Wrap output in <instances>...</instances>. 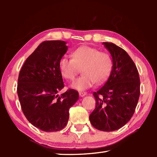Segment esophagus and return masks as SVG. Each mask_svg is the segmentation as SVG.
Masks as SVG:
<instances>
[{
	"label": "esophagus",
	"instance_id": "obj_1",
	"mask_svg": "<svg viewBox=\"0 0 157 157\" xmlns=\"http://www.w3.org/2000/svg\"><path fill=\"white\" fill-rule=\"evenodd\" d=\"M86 94H87V93H86V92H82L81 91V92L79 93V96H80V97H84Z\"/></svg>",
	"mask_w": 157,
	"mask_h": 157
}]
</instances>
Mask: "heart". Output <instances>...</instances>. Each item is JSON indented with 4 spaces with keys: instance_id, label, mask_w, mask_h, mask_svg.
Masks as SVG:
<instances>
[{
    "instance_id": "1",
    "label": "heart",
    "mask_w": 157,
    "mask_h": 157,
    "mask_svg": "<svg viewBox=\"0 0 157 157\" xmlns=\"http://www.w3.org/2000/svg\"><path fill=\"white\" fill-rule=\"evenodd\" d=\"M71 57L61 58L59 68L62 75L68 80H74L82 70V75L71 85L78 91L91 88L95 82L98 84L105 83L112 70L113 61L110 55L95 48L79 46L73 50Z\"/></svg>"
}]
</instances>
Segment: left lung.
<instances>
[{
    "mask_svg": "<svg viewBox=\"0 0 157 157\" xmlns=\"http://www.w3.org/2000/svg\"><path fill=\"white\" fill-rule=\"evenodd\" d=\"M112 57L109 78L94 92L95 108L89 120L95 129L112 132L128 123L140 95V78L134 62L125 50L113 43L103 42Z\"/></svg>",
    "mask_w": 157,
    "mask_h": 157,
    "instance_id": "obj_1",
    "label": "left lung"
}]
</instances>
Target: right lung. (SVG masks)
I'll return each mask as SVG.
<instances>
[{
	"instance_id": "1",
	"label": "right lung",
	"mask_w": 157,
	"mask_h": 157,
	"mask_svg": "<svg viewBox=\"0 0 157 157\" xmlns=\"http://www.w3.org/2000/svg\"><path fill=\"white\" fill-rule=\"evenodd\" d=\"M68 50L63 41L42 42L21 68L17 94L26 118L42 131L57 132L66 127L69 109L79 99L78 92L63 87L59 62Z\"/></svg>"
}]
</instances>
